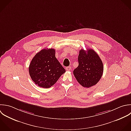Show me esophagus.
<instances>
[{
  "instance_id": "1",
  "label": "esophagus",
  "mask_w": 131,
  "mask_h": 131,
  "mask_svg": "<svg viewBox=\"0 0 131 131\" xmlns=\"http://www.w3.org/2000/svg\"><path fill=\"white\" fill-rule=\"evenodd\" d=\"M71 67L70 66H68L66 68V70L67 71H70L71 70Z\"/></svg>"
}]
</instances>
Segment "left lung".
<instances>
[{"label":"left lung","mask_w":131,"mask_h":131,"mask_svg":"<svg viewBox=\"0 0 131 131\" xmlns=\"http://www.w3.org/2000/svg\"><path fill=\"white\" fill-rule=\"evenodd\" d=\"M79 66L73 70L77 81L83 87H91L101 79L104 71L102 61L98 54L92 49L87 51L82 49L78 57Z\"/></svg>","instance_id":"8db88e82"}]
</instances>
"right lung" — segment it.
Listing matches in <instances>:
<instances>
[{"label":"right lung","mask_w":131,"mask_h":131,"mask_svg":"<svg viewBox=\"0 0 131 131\" xmlns=\"http://www.w3.org/2000/svg\"><path fill=\"white\" fill-rule=\"evenodd\" d=\"M55 49H43L32 58L29 66L31 80L40 87L48 88L53 86L65 72L55 56Z\"/></svg>","instance_id":"1"}]
</instances>
